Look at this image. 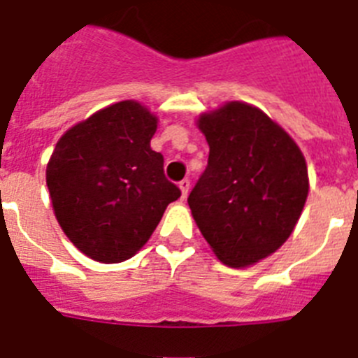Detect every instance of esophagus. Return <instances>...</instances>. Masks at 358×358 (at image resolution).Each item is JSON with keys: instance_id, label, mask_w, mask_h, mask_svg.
Wrapping results in <instances>:
<instances>
[{"instance_id": "esophagus-1", "label": "esophagus", "mask_w": 358, "mask_h": 358, "mask_svg": "<svg viewBox=\"0 0 358 358\" xmlns=\"http://www.w3.org/2000/svg\"><path fill=\"white\" fill-rule=\"evenodd\" d=\"M179 188H181V197L182 199L188 197V192H189V181H188V179H182V181L179 182Z\"/></svg>"}]
</instances>
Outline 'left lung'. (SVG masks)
<instances>
[{
    "instance_id": "left-lung-1",
    "label": "left lung",
    "mask_w": 358,
    "mask_h": 358,
    "mask_svg": "<svg viewBox=\"0 0 358 358\" xmlns=\"http://www.w3.org/2000/svg\"><path fill=\"white\" fill-rule=\"evenodd\" d=\"M208 166L188 197L189 210L218 260L251 267L292 235L308 197L301 148L264 110L226 102L202 113Z\"/></svg>"
}]
</instances>
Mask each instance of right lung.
Returning <instances> with one entry per match:
<instances>
[{"label": "right lung", "instance_id": "add662e5", "mask_svg": "<svg viewBox=\"0 0 358 358\" xmlns=\"http://www.w3.org/2000/svg\"><path fill=\"white\" fill-rule=\"evenodd\" d=\"M157 116L136 100L96 110L57 141L46 166L53 213L78 251L120 264L148 242L181 189L152 150Z\"/></svg>", "mask_w": 358, "mask_h": 358}]
</instances>
